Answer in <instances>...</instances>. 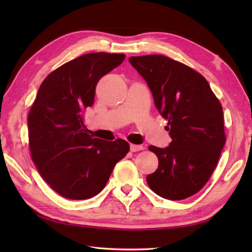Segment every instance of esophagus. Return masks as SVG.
<instances>
[{
	"label": "esophagus",
	"mask_w": 252,
	"mask_h": 252,
	"mask_svg": "<svg viewBox=\"0 0 252 252\" xmlns=\"http://www.w3.org/2000/svg\"><path fill=\"white\" fill-rule=\"evenodd\" d=\"M143 149H144L143 145H134V144H131V145H130V151L132 153L140 152V151H143Z\"/></svg>",
	"instance_id": "34e87169"
}]
</instances>
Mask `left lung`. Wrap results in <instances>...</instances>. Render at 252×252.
<instances>
[{
	"label": "left lung",
	"instance_id": "8db88e82",
	"mask_svg": "<svg viewBox=\"0 0 252 252\" xmlns=\"http://www.w3.org/2000/svg\"><path fill=\"white\" fill-rule=\"evenodd\" d=\"M129 62L146 81L172 138L165 148L148 147L159 164L147 183L169 200L195 195L210 179L225 144L220 101L207 80L184 63L163 55L132 56Z\"/></svg>",
	"mask_w": 252,
	"mask_h": 252
}]
</instances>
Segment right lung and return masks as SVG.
I'll use <instances>...</instances> for the list:
<instances>
[{"mask_svg":"<svg viewBox=\"0 0 252 252\" xmlns=\"http://www.w3.org/2000/svg\"><path fill=\"white\" fill-rule=\"evenodd\" d=\"M126 58L91 53L51 72L37 91L28 116L31 157L46 183L63 197L89 199L103 190L129 143L108 142L88 134L83 114L94 104L101 77Z\"/></svg>","mask_w":252,"mask_h":252,"instance_id":"right-lung-1","label":"right lung"}]
</instances>
